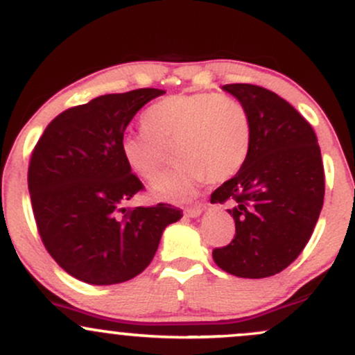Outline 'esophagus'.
Wrapping results in <instances>:
<instances>
[{
  "instance_id": "34e87169",
  "label": "esophagus",
  "mask_w": 355,
  "mask_h": 355,
  "mask_svg": "<svg viewBox=\"0 0 355 355\" xmlns=\"http://www.w3.org/2000/svg\"><path fill=\"white\" fill-rule=\"evenodd\" d=\"M203 210H205V205H195V207H190V209H187L185 214L189 215L190 218H197L200 217Z\"/></svg>"
}]
</instances>
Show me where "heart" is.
Wrapping results in <instances>:
<instances>
[{
	"label": "heart",
	"mask_w": 355,
	"mask_h": 355,
	"mask_svg": "<svg viewBox=\"0 0 355 355\" xmlns=\"http://www.w3.org/2000/svg\"><path fill=\"white\" fill-rule=\"evenodd\" d=\"M144 130L120 140L125 165L144 182L164 172L168 152L178 166L155 183L152 197L187 202L207 180L222 182L240 170L252 141L247 108L237 98L215 93H180L152 105L141 116Z\"/></svg>",
	"instance_id": "b5f03b06"
}]
</instances>
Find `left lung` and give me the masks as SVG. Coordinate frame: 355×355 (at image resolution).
<instances>
[{"mask_svg":"<svg viewBox=\"0 0 355 355\" xmlns=\"http://www.w3.org/2000/svg\"><path fill=\"white\" fill-rule=\"evenodd\" d=\"M247 108L252 141L235 177L211 193V203L232 200L235 237L215 248L222 270L242 279L282 272L311 239L324 203V165L309 121L270 89L223 85Z\"/></svg>","mask_w":355,"mask_h":355,"instance_id":"left-lung-1","label":"left lung"}]
</instances>
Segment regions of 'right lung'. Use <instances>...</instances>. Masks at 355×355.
I'll use <instances>...</instances> for the list:
<instances>
[{
  "label": "right lung",
  "mask_w": 355,
  "mask_h": 355,
  "mask_svg": "<svg viewBox=\"0 0 355 355\" xmlns=\"http://www.w3.org/2000/svg\"><path fill=\"white\" fill-rule=\"evenodd\" d=\"M164 89L112 93L60 113L28 168L31 205L48 254L92 285L133 279L152 262L162 234L182 218L168 203L125 209L144 189L125 165L120 140L137 112Z\"/></svg>",
  "instance_id": "add662e5"
}]
</instances>
